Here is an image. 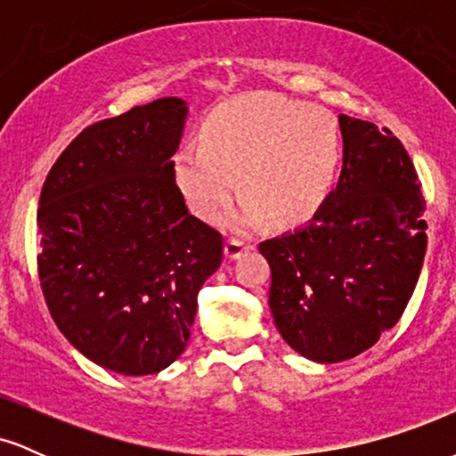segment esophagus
Wrapping results in <instances>:
<instances>
[{
    "label": "esophagus",
    "mask_w": 456,
    "mask_h": 456,
    "mask_svg": "<svg viewBox=\"0 0 456 456\" xmlns=\"http://www.w3.org/2000/svg\"><path fill=\"white\" fill-rule=\"evenodd\" d=\"M253 248V244L246 242V240H238V238H229L227 244H224V257L227 259H240L244 253Z\"/></svg>",
    "instance_id": "34e87169"
}]
</instances>
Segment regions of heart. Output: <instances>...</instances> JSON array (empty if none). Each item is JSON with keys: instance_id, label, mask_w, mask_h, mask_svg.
Returning a JSON list of instances; mask_svg holds the SVG:
<instances>
[{"instance_id": "1", "label": "heart", "mask_w": 456, "mask_h": 456, "mask_svg": "<svg viewBox=\"0 0 456 456\" xmlns=\"http://www.w3.org/2000/svg\"><path fill=\"white\" fill-rule=\"evenodd\" d=\"M343 159V134L322 107L282 96H248L224 104L203 128L201 145L175 156V182L191 210L214 221L244 191L224 223L235 232L265 227L272 216L294 224L323 206Z\"/></svg>"}]
</instances>
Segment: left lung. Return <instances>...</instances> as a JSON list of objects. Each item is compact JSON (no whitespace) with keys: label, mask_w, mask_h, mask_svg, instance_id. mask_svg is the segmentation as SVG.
<instances>
[{"label":"left lung","mask_w":456,"mask_h":456,"mask_svg":"<svg viewBox=\"0 0 456 456\" xmlns=\"http://www.w3.org/2000/svg\"><path fill=\"white\" fill-rule=\"evenodd\" d=\"M338 124L337 188L306 224L259 244L281 337L326 364L373 347L399 322L427 250L425 197L401 141L349 115Z\"/></svg>","instance_id":"8db88e82"}]
</instances>
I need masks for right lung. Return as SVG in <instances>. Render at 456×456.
<instances>
[{"label":"right lung","instance_id":"1","mask_svg":"<svg viewBox=\"0 0 456 456\" xmlns=\"http://www.w3.org/2000/svg\"><path fill=\"white\" fill-rule=\"evenodd\" d=\"M182 98L133 107L77 134L38 203V279L51 317L86 358L154 375L184 352L223 235L188 212L174 154Z\"/></svg>","mask_w":456,"mask_h":456}]
</instances>
